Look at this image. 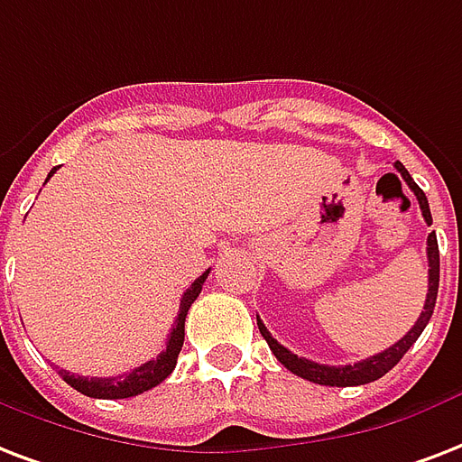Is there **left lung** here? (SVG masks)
Segmentation results:
<instances>
[{"mask_svg": "<svg viewBox=\"0 0 462 462\" xmlns=\"http://www.w3.org/2000/svg\"><path fill=\"white\" fill-rule=\"evenodd\" d=\"M395 169L400 171L407 186H410L414 196L419 200V208H421V216L427 220V225H431V210H429V200L424 196V191L414 184V179L410 176V171L395 162ZM427 259H429V293H427V302H424V310H421V315L414 322L410 332L404 334L402 339L393 344L385 351H380L375 356L365 358V361H358L354 365H325V364H315V361H308V358L295 356L293 351H288L286 346H281L271 332L263 327V322L256 317V325H259V332L266 339L269 348L273 351V356L281 361V364L286 365L288 371L295 373V375H300V378L310 380V383H317V385H332V387H351V385H365V383H373V380L383 378L387 371H393L397 364H400V358L410 351V346L414 341L419 339V334L424 332V327L429 325V319L434 315L436 308V295H439V242H436V232H431L427 239Z\"/></svg>", "mask_w": 462, "mask_h": 462, "instance_id": "obj_1", "label": "left lung"}]
</instances>
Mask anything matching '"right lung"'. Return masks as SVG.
I'll return each instance as SVG.
<instances>
[{"mask_svg":"<svg viewBox=\"0 0 462 462\" xmlns=\"http://www.w3.org/2000/svg\"><path fill=\"white\" fill-rule=\"evenodd\" d=\"M58 171V167L52 169L48 179ZM210 271H206L203 276H199L191 283V288H186L184 298H181V305H179V315H176V322L171 327L167 339V348L162 351L160 356L154 361H147V364L137 365L125 375H116V378H84V375H75V373L60 371V375L65 378L67 385H72L77 393H82L87 397H98V400H125V397H135L145 390H152L154 385H160L162 380L169 378V373L174 371L176 358H179V351L184 346V325L186 315H189V308L193 305V300L199 298L200 288L206 283V278Z\"/></svg>","mask_w":462,"mask_h":462,"instance_id":"1","label":"right lung"}]
</instances>
